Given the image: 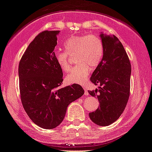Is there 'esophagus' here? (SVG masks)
<instances>
[{"mask_svg": "<svg viewBox=\"0 0 152 152\" xmlns=\"http://www.w3.org/2000/svg\"><path fill=\"white\" fill-rule=\"evenodd\" d=\"M84 90H85V91H84V94H85V95H88V92L86 91V89L85 88H84Z\"/></svg>", "mask_w": 152, "mask_h": 152, "instance_id": "34e87169", "label": "esophagus"}]
</instances>
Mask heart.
I'll return each mask as SVG.
<instances>
[{
	"mask_svg": "<svg viewBox=\"0 0 152 152\" xmlns=\"http://www.w3.org/2000/svg\"><path fill=\"white\" fill-rule=\"evenodd\" d=\"M66 52H55V60L65 72L69 71L71 64L69 56L75 55V64H78L67 75L66 81L70 83L81 84L85 81L91 69H95L101 61L103 55V45L97 35L73 36L64 43Z\"/></svg>",
	"mask_w": 152,
	"mask_h": 152,
	"instance_id": "b5f03b06",
	"label": "heart"
}]
</instances>
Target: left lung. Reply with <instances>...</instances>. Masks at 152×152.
I'll use <instances>...</instances> for the list:
<instances>
[{"mask_svg":"<svg viewBox=\"0 0 152 152\" xmlns=\"http://www.w3.org/2000/svg\"><path fill=\"white\" fill-rule=\"evenodd\" d=\"M100 36L103 45V58L90 78L100 86L88 91L90 95L97 97L100 107L89 113V118L97 125L107 126L121 117L126 106L132 68L119 39L114 34L101 33Z\"/></svg>","mask_w":152,"mask_h":152,"instance_id":"obj_1","label":"left lung"}]
</instances>
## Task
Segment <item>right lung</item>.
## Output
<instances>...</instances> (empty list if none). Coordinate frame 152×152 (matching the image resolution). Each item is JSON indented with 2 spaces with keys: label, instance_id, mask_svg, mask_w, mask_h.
I'll use <instances>...</instances> for the list:
<instances>
[{
  "label": "right lung",
  "instance_id": "1",
  "mask_svg": "<svg viewBox=\"0 0 152 152\" xmlns=\"http://www.w3.org/2000/svg\"><path fill=\"white\" fill-rule=\"evenodd\" d=\"M59 31H43L30 43L19 63L20 99L34 124L46 129L62 123L67 107L84 94L81 86L61 88L63 72L55 57Z\"/></svg>",
  "mask_w": 152,
  "mask_h": 152
}]
</instances>
